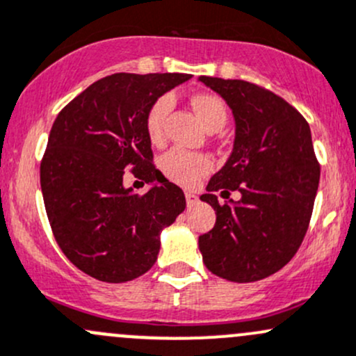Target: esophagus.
<instances>
[{
	"label": "esophagus",
	"mask_w": 356,
	"mask_h": 356,
	"mask_svg": "<svg viewBox=\"0 0 356 356\" xmlns=\"http://www.w3.org/2000/svg\"><path fill=\"white\" fill-rule=\"evenodd\" d=\"M186 201H188V204H196L197 203V196L194 193H186Z\"/></svg>",
	"instance_id": "34e87169"
}]
</instances>
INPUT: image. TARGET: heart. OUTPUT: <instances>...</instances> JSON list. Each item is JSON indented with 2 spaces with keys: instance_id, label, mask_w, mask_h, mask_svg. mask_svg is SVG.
Masks as SVG:
<instances>
[{
  "instance_id": "b5f03b06",
  "label": "heart",
  "mask_w": 356,
  "mask_h": 356,
  "mask_svg": "<svg viewBox=\"0 0 356 356\" xmlns=\"http://www.w3.org/2000/svg\"><path fill=\"white\" fill-rule=\"evenodd\" d=\"M191 104L207 129L218 131L227 124L228 109L220 97L211 95V93H197L193 97ZM172 106H174L172 97L162 95L153 100L152 106L148 107L147 115H145V129H147L148 140L153 145H160L165 140V124ZM160 167L170 181L181 186H194L211 172L213 160L204 153L172 148L162 156Z\"/></svg>"
}]
</instances>
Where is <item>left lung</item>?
<instances>
[{
	"label": "left lung",
	"mask_w": 356,
	"mask_h": 356,
	"mask_svg": "<svg viewBox=\"0 0 356 356\" xmlns=\"http://www.w3.org/2000/svg\"><path fill=\"white\" fill-rule=\"evenodd\" d=\"M200 81L227 100L235 118L234 152L201 196L216 211L215 227L200 235L203 263L228 282H257L290 263L309 228L321 177L309 122L261 85ZM213 190H238L241 201L220 205Z\"/></svg>",
	"instance_id": "1"
}]
</instances>
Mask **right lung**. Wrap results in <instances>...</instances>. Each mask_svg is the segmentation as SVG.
I'll return each instance as SVG.
<instances>
[{"label":"right lung","instance_id":"right-lung-1","mask_svg":"<svg viewBox=\"0 0 356 356\" xmlns=\"http://www.w3.org/2000/svg\"><path fill=\"white\" fill-rule=\"evenodd\" d=\"M182 73H114L63 107L40 162L52 235L80 271L124 283L155 264L160 232L186 208L179 186L153 163L145 115L153 100L189 80ZM126 171L159 184L145 195L122 186Z\"/></svg>","mask_w":356,"mask_h":356}]
</instances>
